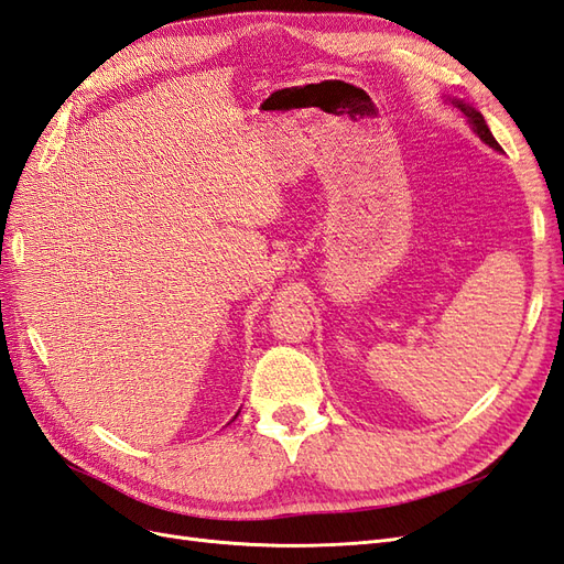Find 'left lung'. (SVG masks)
<instances>
[{
  "label": "left lung",
  "instance_id": "left-lung-1",
  "mask_svg": "<svg viewBox=\"0 0 564 564\" xmlns=\"http://www.w3.org/2000/svg\"><path fill=\"white\" fill-rule=\"evenodd\" d=\"M449 104L466 115L468 124L473 127V131H475L477 135H480V141H485V143H487L489 148H494V150H501V145H499L497 139H494V135H491V131H489V127H487V122H485V117H482L480 112H477L473 106L464 104V100H460V98H449Z\"/></svg>",
  "mask_w": 564,
  "mask_h": 564
}]
</instances>
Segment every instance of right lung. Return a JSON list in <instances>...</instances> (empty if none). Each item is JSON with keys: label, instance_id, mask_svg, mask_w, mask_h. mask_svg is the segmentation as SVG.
<instances>
[{"label": "right lung", "instance_id": "right-lung-1", "mask_svg": "<svg viewBox=\"0 0 564 564\" xmlns=\"http://www.w3.org/2000/svg\"><path fill=\"white\" fill-rule=\"evenodd\" d=\"M237 414H240V412H237ZM237 414H235V419H237Z\"/></svg>", "mask_w": 564, "mask_h": 564}]
</instances>
